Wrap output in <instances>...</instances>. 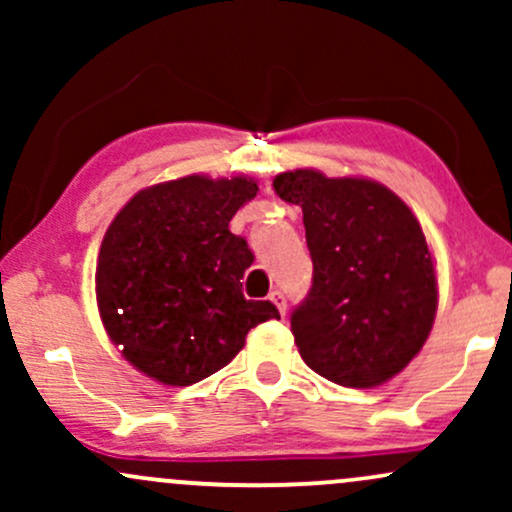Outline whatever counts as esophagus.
<instances>
[{
  "label": "esophagus",
  "instance_id": "34e87169",
  "mask_svg": "<svg viewBox=\"0 0 512 512\" xmlns=\"http://www.w3.org/2000/svg\"><path fill=\"white\" fill-rule=\"evenodd\" d=\"M269 301H272L276 308H279L281 315H286V296H284V291H272V293H269Z\"/></svg>",
  "mask_w": 512,
  "mask_h": 512
}]
</instances>
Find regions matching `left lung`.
I'll return each mask as SVG.
<instances>
[{"mask_svg": "<svg viewBox=\"0 0 512 512\" xmlns=\"http://www.w3.org/2000/svg\"><path fill=\"white\" fill-rule=\"evenodd\" d=\"M303 209L313 286L291 313L303 361L344 387H375L421 351L438 305L436 269L407 204L380 182L291 170L274 178Z\"/></svg>", "mask_w": 512, "mask_h": 512, "instance_id": "1", "label": "left lung"}]
</instances>
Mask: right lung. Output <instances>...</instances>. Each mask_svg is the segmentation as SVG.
Wrapping results in <instances>:
<instances>
[{"label": "right lung", "mask_w": 512, "mask_h": 512, "mask_svg": "<svg viewBox=\"0 0 512 512\" xmlns=\"http://www.w3.org/2000/svg\"><path fill=\"white\" fill-rule=\"evenodd\" d=\"M255 195L250 178L187 175L142 190L110 223L96 269L98 310L122 356L158 383L209 378L252 327L279 320L274 303L243 296L255 255L228 231Z\"/></svg>", "instance_id": "add662e5"}]
</instances>
